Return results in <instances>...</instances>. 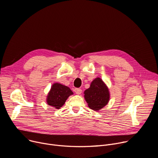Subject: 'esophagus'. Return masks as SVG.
<instances>
[{
  "label": "esophagus",
  "instance_id": "34e87169",
  "mask_svg": "<svg viewBox=\"0 0 158 158\" xmlns=\"http://www.w3.org/2000/svg\"><path fill=\"white\" fill-rule=\"evenodd\" d=\"M74 91H75V93H76L77 94H81V93H82V90H81V89H80V88H76Z\"/></svg>",
  "mask_w": 158,
  "mask_h": 158
}]
</instances>
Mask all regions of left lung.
Instances as JSON below:
<instances>
[{"instance_id":"8db88e82","label":"left lung","mask_w":158,"mask_h":158,"mask_svg":"<svg viewBox=\"0 0 158 158\" xmlns=\"http://www.w3.org/2000/svg\"><path fill=\"white\" fill-rule=\"evenodd\" d=\"M84 94L88 106L94 110H98L104 107L109 99L108 89L99 77L91 82L90 87L84 91Z\"/></svg>"}]
</instances>
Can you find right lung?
Wrapping results in <instances>:
<instances>
[{
  "label": "right lung",
  "instance_id": "right-lung-1",
  "mask_svg": "<svg viewBox=\"0 0 158 158\" xmlns=\"http://www.w3.org/2000/svg\"><path fill=\"white\" fill-rule=\"evenodd\" d=\"M72 94L73 93L68 87L55 83L48 96L47 102L49 105L59 109L64 105L68 97Z\"/></svg>",
  "mask_w": 158,
  "mask_h": 158
}]
</instances>
